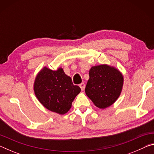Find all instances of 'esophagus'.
Masks as SVG:
<instances>
[{
	"mask_svg": "<svg viewBox=\"0 0 154 154\" xmlns=\"http://www.w3.org/2000/svg\"><path fill=\"white\" fill-rule=\"evenodd\" d=\"M79 87L81 88V89H82V91H83L85 90V85L84 83H82L81 84H79Z\"/></svg>",
	"mask_w": 154,
	"mask_h": 154,
	"instance_id": "esophagus-1",
	"label": "esophagus"
}]
</instances>
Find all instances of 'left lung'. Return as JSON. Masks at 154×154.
<instances>
[{"label":"left lung","mask_w":154,"mask_h":154,"mask_svg":"<svg viewBox=\"0 0 154 154\" xmlns=\"http://www.w3.org/2000/svg\"><path fill=\"white\" fill-rule=\"evenodd\" d=\"M85 92L95 106L105 109L113 105L120 95L124 83L122 74L116 68L101 64L89 72Z\"/></svg>","instance_id":"obj_1"}]
</instances>
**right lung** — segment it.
Returning a JSON list of instances; mask_svg holds the SVG:
<instances>
[{"instance_id": "1", "label": "right lung", "mask_w": 154, "mask_h": 154, "mask_svg": "<svg viewBox=\"0 0 154 154\" xmlns=\"http://www.w3.org/2000/svg\"><path fill=\"white\" fill-rule=\"evenodd\" d=\"M34 91L39 102L48 110L63 115L71 108L72 103L81 92L71 78L59 68L52 71L44 67L36 75Z\"/></svg>"}]
</instances>
